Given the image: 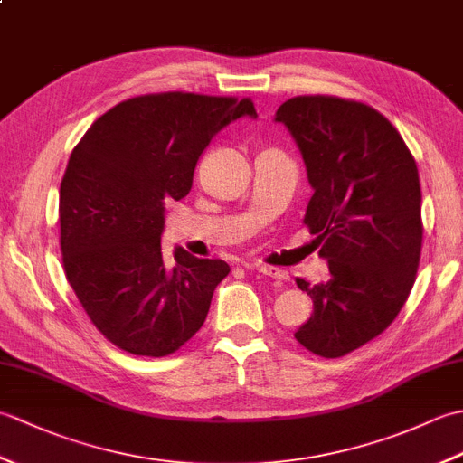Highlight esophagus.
Masks as SVG:
<instances>
[{
    "label": "esophagus",
    "instance_id": "34e87169",
    "mask_svg": "<svg viewBox=\"0 0 463 463\" xmlns=\"http://www.w3.org/2000/svg\"><path fill=\"white\" fill-rule=\"evenodd\" d=\"M247 269H249V267H247ZM252 269H254V270H259L260 274H264V277L274 279V280H287V279H288V274H287V272L280 270V269L269 267V264H254Z\"/></svg>",
    "mask_w": 463,
    "mask_h": 463
}]
</instances>
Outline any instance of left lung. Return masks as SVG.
<instances>
[{
	"mask_svg": "<svg viewBox=\"0 0 463 463\" xmlns=\"http://www.w3.org/2000/svg\"><path fill=\"white\" fill-rule=\"evenodd\" d=\"M314 189L304 224L328 260V280L297 279L314 312L294 332L322 358L346 356L386 330L410 297L421 254V191L414 156L373 107L330 95L284 101Z\"/></svg>",
	"mask_w": 463,
	"mask_h": 463,
	"instance_id": "8db88e82",
	"label": "left lung"
}]
</instances>
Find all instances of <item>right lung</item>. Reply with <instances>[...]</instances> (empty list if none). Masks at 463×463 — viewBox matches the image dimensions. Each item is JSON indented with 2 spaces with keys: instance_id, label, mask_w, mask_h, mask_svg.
<instances>
[{
  "instance_id": "add662e5",
  "label": "right lung",
  "mask_w": 463,
  "mask_h": 463,
  "mask_svg": "<svg viewBox=\"0 0 463 463\" xmlns=\"http://www.w3.org/2000/svg\"><path fill=\"white\" fill-rule=\"evenodd\" d=\"M244 115L257 117L247 97L141 95L101 115L75 145L59 189L63 270L117 348L169 356L203 326L231 267L176 249L166 269L165 203L189 194L206 145Z\"/></svg>"
}]
</instances>
